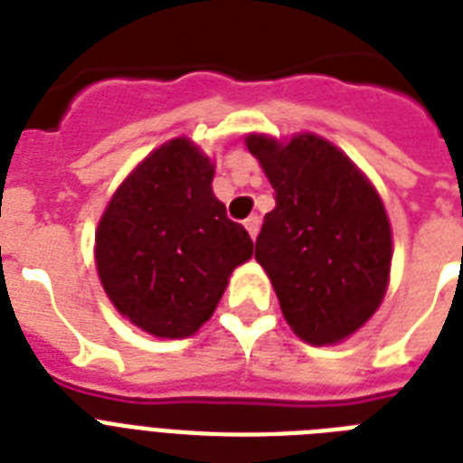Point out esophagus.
I'll list each match as a JSON object with an SVG mask.
<instances>
[{
	"label": "esophagus",
	"mask_w": 463,
	"mask_h": 463,
	"mask_svg": "<svg viewBox=\"0 0 463 463\" xmlns=\"http://www.w3.org/2000/svg\"><path fill=\"white\" fill-rule=\"evenodd\" d=\"M260 225H261V218L257 216V213H254V216H250L245 221V228H247V232H250V238H257V232H260Z\"/></svg>",
	"instance_id": "34e87169"
}]
</instances>
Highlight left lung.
<instances>
[{"instance_id": "1", "label": "left lung", "mask_w": 463, "mask_h": 463, "mask_svg": "<svg viewBox=\"0 0 463 463\" xmlns=\"http://www.w3.org/2000/svg\"><path fill=\"white\" fill-rule=\"evenodd\" d=\"M247 148L276 192L254 260L271 279L290 329L312 345L344 341L387 293L392 225L377 189L353 160L317 134Z\"/></svg>"}]
</instances>
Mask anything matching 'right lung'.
<instances>
[{
  "label": "right lung",
  "mask_w": 463,
  "mask_h": 463,
  "mask_svg": "<svg viewBox=\"0 0 463 463\" xmlns=\"http://www.w3.org/2000/svg\"><path fill=\"white\" fill-rule=\"evenodd\" d=\"M213 165L180 137L146 156L112 194L96 231L105 293L139 329L192 336L216 309L252 240L225 216Z\"/></svg>",
  "instance_id": "add662e5"
}]
</instances>
